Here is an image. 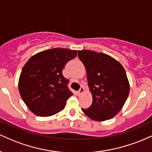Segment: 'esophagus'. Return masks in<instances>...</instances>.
Segmentation results:
<instances>
[{
    "label": "esophagus",
    "instance_id": "1",
    "mask_svg": "<svg viewBox=\"0 0 152 152\" xmlns=\"http://www.w3.org/2000/svg\"><path fill=\"white\" fill-rule=\"evenodd\" d=\"M84 92H85V88H83V87H81L79 91H78V94H79V95H81V94L84 93Z\"/></svg>",
    "mask_w": 152,
    "mask_h": 152
}]
</instances>
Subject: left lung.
Masks as SVG:
<instances>
[{
	"label": "left lung",
	"instance_id": "obj_1",
	"mask_svg": "<svg viewBox=\"0 0 152 152\" xmlns=\"http://www.w3.org/2000/svg\"><path fill=\"white\" fill-rule=\"evenodd\" d=\"M78 56L86 68L93 98L91 106L81 110L94 121L114 118L124 105L129 94V82L123 66L107 54L93 50H78Z\"/></svg>",
	"mask_w": 152,
	"mask_h": 152
}]
</instances>
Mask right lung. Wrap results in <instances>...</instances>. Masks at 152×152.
<instances>
[{"label":"right lung","instance_id":"add662e5","mask_svg":"<svg viewBox=\"0 0 152 152\" xmlns=\"http://www.w3.org/2000/svg\"><path fill=\"white\" fill-rule=\"evenodd\" d=\"M77 50L55 48L35 54L26 63L18 81L20 96L27 107L39 116H50L65 108L73 95L62 71Z\"/></svg>","mask_w":152,"mask_h":152}]
</instances>
